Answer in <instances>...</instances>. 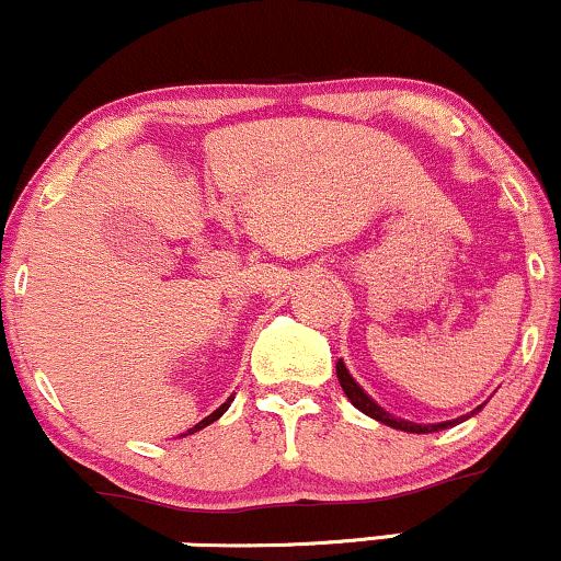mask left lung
Returning a JSON list of instances; mask_svg holds the SVG:
<instances>
[{
    "label": "left lung",
    "mask_w": 561,
    "mask_h": 561,
    "mask_svg": "<svg viewBox=\"0 0 561 561\" xmlns=\"http://www.w3.org/2000/svg\"><path fill=\"white\" fill-rule=\"evenodd\" d=\"M335 375H339V383H341V388H344V393L348 397V401H352V404L357 407L359 412H365L367 417L378 420V423H383L388 427H397V431H404V433H436V431H444V427L457 425V423H462V420H467V417H457V420H449V423L417 425V423H410V420L393 417V414H388L383 407L375 404V401L365 393V388H362L357 380H354L352 375H348L344 359L335 362ZM476 412H480V407H478V410H472V414H476Z\"/></svg>",
    "instance_id": "obj_1"
}]
</instances>
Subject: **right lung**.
<instances>
[{
  "label": "right lung",
  "instance_id": "1",
  "mask_svg": "<svg viewBox=\"0 0 561 561\" xmlns=\"http://www.w3.org/2000/svg\"><path fill=\"white\" fill-rule=\"evenodd\" d=\"M230 401H233V397H230V399L226 401V404H220V407H217V410H215L213 414H209V417H204V420H202V423H196L194 427H191V431H188V436H191V433L202 431V427L213 425V423H215V420H220V417H222V412H226V410H228V407H230Z\"/></svg>",
  "mask_w": 561,
  "mask_h": 561
}]
</instances>
